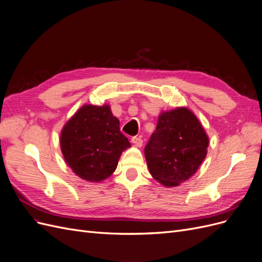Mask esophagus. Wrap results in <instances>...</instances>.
I'll return each mask as SVG.
<instances>
[{
    "label": "esophagus",
    "instance_id": "obj_1",
    "mask_svg": "<svg viewBox=\"0 0 262 262\" xmlns=\"http://www.w3.org/2000/svg\"><path fill=\"white\" fill-rule=\"evenodd\" d=\"M132 142H133L134 145L136 146V147H141L143 141H142V139H141L140 137H133V138H132Z\"/></svg>",
    "mask_w": 262,
    "mask_h": 262
}]
</instances>
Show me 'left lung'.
<instances>
[{
	"instance_id": "left-lung-1",
	"label": "left lung",
	"mask_w": 262,
	"mask_h": 262,
	"mask_svg": "<svg viewBox=\"0 0 262 262\" xmlns=\"http://www.w3.org/2000/svg\"><path fill=\"white\" fill-rule=\"evenodd\" d=\"M208 145L204 127L187 107L162 112L145 147L149 172L164 186H177L196 173Z\"/></svg>"
}]
</instances>
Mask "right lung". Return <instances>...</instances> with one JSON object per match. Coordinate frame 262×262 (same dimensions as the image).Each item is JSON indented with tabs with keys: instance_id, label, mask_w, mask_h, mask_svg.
<instances>
[{
	"instance_id": "1",
	"label": "right lung",
	"mask_w": 262,
	"mask_h": 262,
	"mask_svg": "<svg viewBox=\"0 0 262 262\" xmlns=\"http://www.w3.org/2000/svg\"><path fill=\"white\" fill-rule=\"evenodd\" d=\"M60 143L67 165L89 182L107 179L123 151L130 147L121 133L119 119L106 104L82 105L64 125Z\"/></svg>"
}]
</instances>
